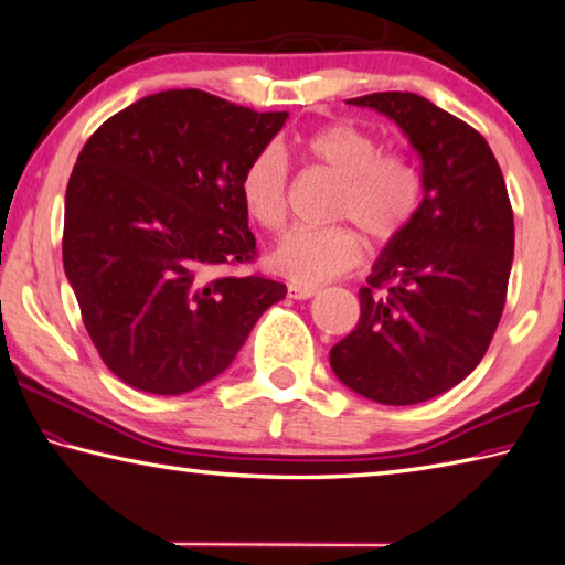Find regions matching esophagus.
<instances>
[{"mask_svg":"<svg viewBox=\"0 0 565 565\" xmlns=\"http://www.w3.org/2000/svg\"><path fill=\"white\" fill-rule=\"evenodd\" d=\"M286 294H289V299L303 301V299H311V296L316 294V286H306V284H289V289H286Z\"/></svg>","mask_w":565,"mask_h":565,"instance_id":"obj_1","label":"esophagus"}]
</instances>
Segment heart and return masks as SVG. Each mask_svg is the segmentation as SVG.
Here are the masks:
<instances>
[{
    "mask_svg": "<svg viewBox=\"0 0 565 565\" xmlns=\"http://www.w3.org/2000/svg\"><path fill=\"white\" fill-rule=\"evenodd\" d=\"M289 146L313 168L335 178L328 217L353 223L373 244L393 242L415 220L423 178L399 148H381L373 130L355 122H326ZM239 198L247 217L279 232L289 217V166L276 148H264L244 166ZM353 226V227H354ZM352 227V228H353ZM347 224L291 230L269 252V266L294 284H323L361 262V237Z\"/></svg>",
    "mask_w": 565,
    "mask_h": 565,
    "instance_id": "obj_1",
    "label": "heart"
}]
</instances>
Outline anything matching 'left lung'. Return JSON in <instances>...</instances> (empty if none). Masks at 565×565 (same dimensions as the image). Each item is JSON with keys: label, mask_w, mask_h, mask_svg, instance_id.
<instances>
[{"label": "left lung", "mask_w": 565, "mask_h": 565, "mask_svg": "<svg viewBox=\"0 0 565 565\" xmlns=\"http://www.w3.org/2000/svg\"><path fill=\"white\" fill-rule=\"evenodd\" d=\"M348 104L375 108L423 158L425 198L361 289L353 333L331 367L358 395L415 405L475 371L497 333L514 259V210L489 142L469 122L405 90Z\"/></svg>", "instance_id": "obj_1"}]
</instances>
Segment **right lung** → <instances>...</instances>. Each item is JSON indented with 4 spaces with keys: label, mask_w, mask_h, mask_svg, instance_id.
Segmentation results:
<instances>
[{
    "label": "right lung",
    "mask_w": 565,
    "mask_h": 565,
    "mask_svg": "<svg viewBox=\"0 0 565 565\" xmlns=\"http://www.w3.org/2000/svg\"><path fill=\"white\" fill-rule=\"evenodd\" d=\"M284 110L198 88L160 90L110 116L66 188L64 269L108 371L152 395L217 377L286 286L217 274L256 262L239 178Z\"/></svg>",
    "instance_id": "right-lung-1"
}]
</instances>
